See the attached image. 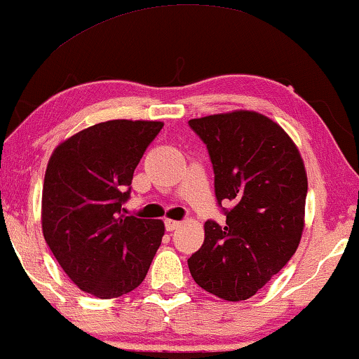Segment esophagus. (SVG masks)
<instances>
[{"instance_id": "1", "label": "esophagus", "mask_w": 359, "mask_h": 359, "mask_svg": "<svg viewBox=\"0 0 359 359\" xmlns=\"http://www.w3.org/2000/svg\"><path fill=\"white\" fill-rule=\"evenodd\" d=\"M181 226V222L180 221H173V219H166L165 221V227H166V231H175V229H178V227Z\"/></svg>"}]
</instances>
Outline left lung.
I'll use <instances>...</instances> for the list:
<instances>
[{
  "label": "left lung",
  "instance_id": "obj_1",
  "mask_svg": "<svg viewBox=\"0 0 359 359\" xmlns=\"http://www.w3.org/2000/svg\"><path fill=\"white\" fill-rule=\"evenodd\" d=\"M206 143L217 203L231 201L226 226L208 221L188 259L194 282L227 302L257 293L299 248L309 181L293 140L272 118L234 110L189 120Z\"/></svg>",
  "mask_w": 359,
  "mask_h": 359
}]
</instances>
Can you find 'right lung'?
Instances as JSON below:
<instances>
[{
	"label": "right lung",
	"instance_id": "right-lung-1",
	"mask_svg": "<svg viewBox=\"0 0 359 359\" xmlns=\"http://www.w3.org/2000/svg\"><path fill=\"white\" fill-rule=\"evenodd\" d=\"M161 128L153 120H109L60 142L48 161L44 239L67 277L97 299L135 290L165 236L161 219L122 211L133 171Z\"/></svg>",
	"mask_w": 359,
	"mask_h": 359
}]
</instances>
